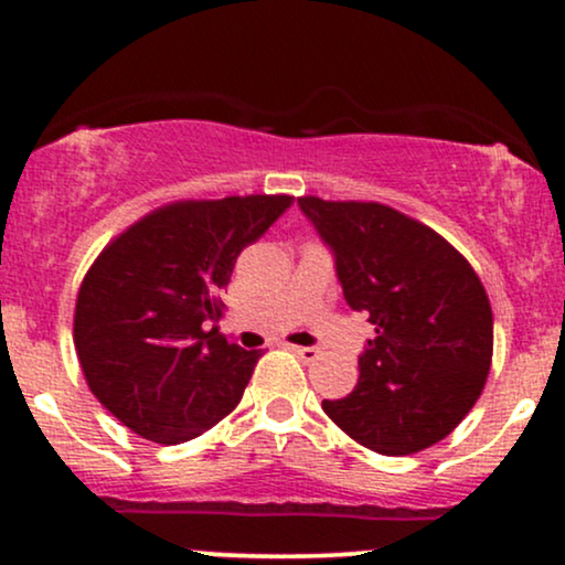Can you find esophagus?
I'll return each instance as SVG.
<instances>
[{
	"label": "esophagus",
	"mask_w": 565,
	"mask_h": 565,
	"mask_svg": "<svg viewBox=\"0 0 565 565\" xmlns=\"http://www.w3.org/2000/svg\"><path fill=\"white\" fill-rule=\"evenodd\" d=\"M289 350L297 355V359L305 361V364L316 361V359H319V353H321L319 348H305V345H289Z\"/></svg>",
	"instance_id": "34e87169"
}]
</instances>
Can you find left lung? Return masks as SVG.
<instances>
[{"instance_id": "left-lung-1", "label": "left lung", "mask_w": 565, "mask_h": 565, "mask_svg": "<svg viewBox=\"0 0 565 565\" xmlns=\"http://www.w3.org/2000/svg\"><path fill=\"white\" fill-rule=\"evenodd\" d=\"M332 249L342 295L377 337L359 355V385L323 401L337 427L385 457L438 444L481 395L494 319L470 263L436 231L374 201L297 199Z\"/></svg>"}]
</instances>
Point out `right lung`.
Returning <instances> with one entry per match:
<instances>
[{
  "mask_svg": "<svg viewBox=\"0 0 565 565\" xmlns=\"http://www.w3.org/2000/svg\"><path fill=\"white\" fill-rule=\"evenodd\" d=\"M291 196L174 201L116 236L84 276L74 345L89 391L138 436L185 444L242 401L260 350L225 340L220 291Z\"/></svg>",
  "mask_w": 565,
  "mask_h": 565,
  "instance_id": "right-lung-1",
  "label": "right lung"
}]
</instances>
